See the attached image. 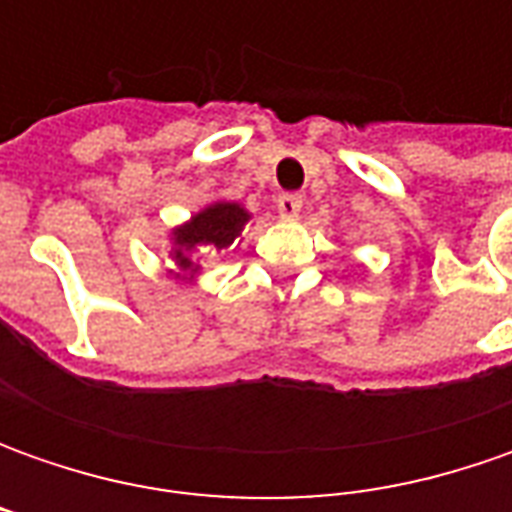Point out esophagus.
<instances>
[{"mask_svg": "<svg viewBox=\"0 0 512 512\" xmlns=\"http://www.w3.org/2000/svg\"><path fill=\"white\" fill-rule=\"evenodd\" d=\"M276 207H279V216L282 219H296L299 210H302V196L299 193H282Z\"/></svg>", "mask_w": 512, "mask_h": 512, "instance_id": "esophagus-1", "label": "esophagus"}]
</instances>
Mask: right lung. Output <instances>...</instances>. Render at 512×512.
Here are the masks:
<instances>
[{"instance_id": "add662e5", "label": "right lung", "mask_w": 512, "mask_h": 512, "mask_svg": "<svg viewBox=\"0 0 512 512\" xmlns=\"http://www.w3.org/2000/svg\"><path fill=\"white\" fill-rule=\"evenodd\" d=\"M250 222V213L239 202H213L193 213L185 225H176L170 230V259L176 262L179 273L168 270L173 279L193 282L196 273L202 270L199 259L193 253H213L225 250L233 242L242 239V230Z\"/></svg>"}]
</instances>
